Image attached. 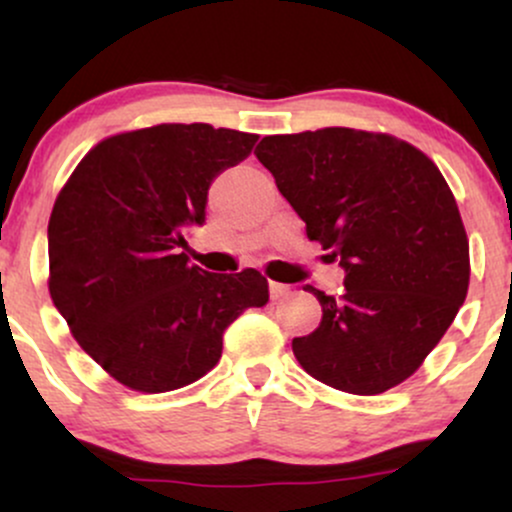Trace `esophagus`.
<instances>
[{
  "mask_svg": "<svg viewBox=\"0 0 512 512\" xmlns=\"http://www.w3.org/2000/svg\"><path fill=\"white\" fill-rule=\"evenodd\" d=\"M269 296H272V301H281V298L291 296V286L279 284V281H269Z\"/></svg>",
  "mask_w": 512,
  "mask_h": 512,
  "instance_id": "1",
  "label": "esophagus"
}]
</instances>
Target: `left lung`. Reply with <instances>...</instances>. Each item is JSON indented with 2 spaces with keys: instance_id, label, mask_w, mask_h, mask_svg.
Segmentation results:
<instances>
[{
  "instance_id": "1",
  "label": "left lung",
  "mask_w": 512,
  "mask_h": 512,
  "mask_svg": "<svg viewBox=\"0 0 512 512\" xmlns=\"http://www.w3.org/2000/svg\"><path fill=\"white\" fill-rule=\"evenodd\" d=\"M255 156L305 233L344 269L342 296L293 339L305 373L334 390L378 395L409 378L467 298L469 243L436 163L390 134L325 127L274 134Z\"/></svg>"
}]
</instances>
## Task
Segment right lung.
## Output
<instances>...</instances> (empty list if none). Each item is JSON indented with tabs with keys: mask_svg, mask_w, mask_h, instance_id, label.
Masks as SVG:
<instances>
[{
	"mask_svg": "<svg viewBox=\"0 0 512 512\" xmlns=\"http://www.w3.org/2000/svg\"><path fill=\"white\" fill-rule=\"evenodd\" d=\"M255 142L204 122L115 134L62 187L48 226L50 296L117 383L139 392L195 383L219 363L226 327L269 301L257 269L204 272L182 252L187 228L204 223L211 182Z\"/></svg>",
	"mask_w": 512,
	"mask_h": 512,
	"instance_id": "add662e5",
	"label": "right lung"
}]
</instances>
